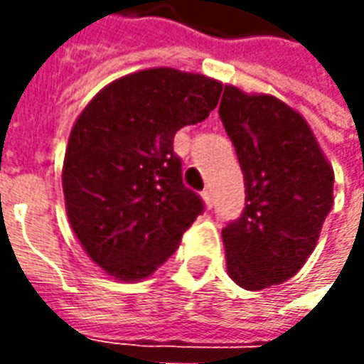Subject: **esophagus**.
Returning <instances> with one entry per match:
<instances>
[{"label":"esophagus","mask_w":364,"mask_h":364,"mask_svg":"<svg viewBox=\"0 0 364 364\" xmlns=\"http://www.w3.org/2000/svg\"><path fill=\"white\" fill-rule=\"evenodd\" d=\"M203 200H205L206 208H213V206H214L213 191H203Z\"/></svg>","instance_id":"1"}]
</instances>
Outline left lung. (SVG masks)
I'll return each instance as SVG.
<instances>
[{
    "label": "left lung",
    "mask_w": 364,
    "mask_h": 364,
    "mask_svg": "<svg viewBox=\"0 0 364 364\" xmlns=\"http://www.w3.org/2000/svg\"><path fill=\"white\" fill-rule=\"evenodd\" d=\"M220 120L244 173L245 208L222 230L226 269L245 290L300 271L333 205V169L298 111L267 93L226 85Z\"/></svg>",
    "instance_id": "1"
}]
</instances>
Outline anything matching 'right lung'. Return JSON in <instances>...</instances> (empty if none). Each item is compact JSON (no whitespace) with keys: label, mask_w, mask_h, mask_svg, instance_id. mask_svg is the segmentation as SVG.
<instances>
[{"label":"right lung","mask_w":364,"mask_h":364,"mask_svg":"<svg viewBox=\"0 0 364 364\" xmlns=\"http://www.w3.org/2000/svg\"><path fill=\"white\" fill-rule=\"evenodd\" d=\"M220 93L213 77L151 68L109 83L77 117L62 169L66 213L107 274L150 277L203 213L183 185L173 136L205 120Z\"/></svg>","instance_id":"add662e5"}]
</instances>
